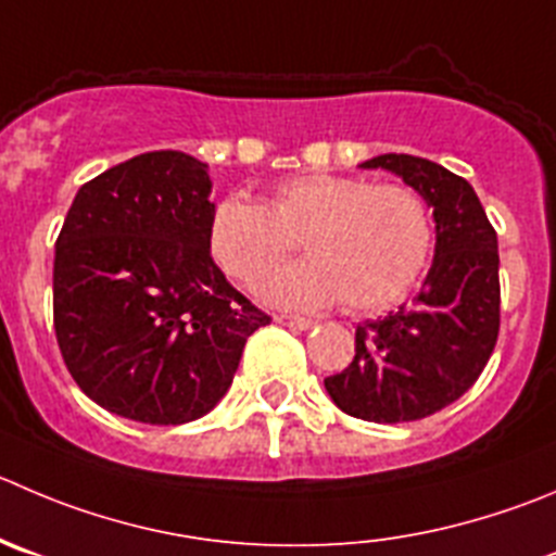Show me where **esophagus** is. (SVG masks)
<instances>
[{"label":"esophagus","mask_w":556,"mask_h":556,"mask_svg":"<svg viewBox=\"0 0 556 556\" xmlns=\"http://www.w3.org/2000/svg\"><path fill=\"white\" fill-rule=\"evenodd\" d=\"M275 321L283 327H294V330H308V327H314V321L305 319V316H298V314H278L275 316Z\"/></svg>","instance_id":"obj_1"}]
</instances>
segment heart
<instances>
[{
	"label": "heart",
	"mask_w": 556,
	"mask_h": 556,
	"mask_svg": "<svg viewBox=\"0 0 556 556\" xmlns=\"http://www.w3.org/2000/svg\"><path fill=\"white\" fill-rule=\"evenodd\" d=\"M308 258L273 269L256 292L275 305L379 311L409 294L433 251V218L409 185L343 174H300L275 185L267 204L226 195L210 218V253L235 281L251 283L298 241Z\"/></svg>",
	"instance_id": "1"
}]
</instances>
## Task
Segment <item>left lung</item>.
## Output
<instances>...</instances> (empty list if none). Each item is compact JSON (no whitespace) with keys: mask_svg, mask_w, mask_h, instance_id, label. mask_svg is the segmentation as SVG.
Here are the masks:
<instances>
[{"mask_svg":"<svg viewBox=\"0 0 556 556\" xmlns=\"http://www.w3.org/2000/svg\"><path fill=\"white\" fill-rule=\"evenodd\" d=\"M433 207V264L412 303L357 325L354 361L325 379L341 412L371 422H409L462 399L500 336V251L472 185L415 155L371 157Z\"/></svg>","mask_w":556,"mask_h":556,"instance_id":"obj_1","label":"left lung"}]
</instances>
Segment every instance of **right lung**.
Returning a JSON list of instances; mask_svg holds the SVG:
<instances>
[{"label":"right lung","instance_id":"right-lung-1","mask_svg":"<svg viewBox=\"0 0 556 556\" xmlns=\"http://www.w3.org/2000/svg\"><path fill=\"white\" fill-rule=\"evenodd\" d=\"M207 163L136 155L81 185L56 237L54 330L78 388L119 417L179 426L226 395L269 316L207 242Z\"/></svg>","mask_w":556,"mask_h":556}]
</instances>
